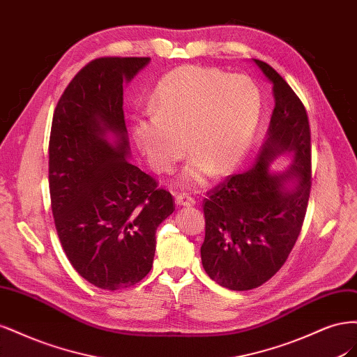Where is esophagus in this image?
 Instances as JSON below:
<instances>
[{"instance_id": "1", "label": "esophagus", "mask_w": 357, "mask_h": 357, "mask_svg": "<svg viewBox=\"0 0 357 357\" xmlns=\"http://www.w3.org/2000/svg\"><path fill=\"white\" fill-rule=\"evenodd\" d=\"M176 202L177 205H183V207H192V205H195V198L189 197L188 193H178L176 197Z\"/></svg>"}]
</instances>
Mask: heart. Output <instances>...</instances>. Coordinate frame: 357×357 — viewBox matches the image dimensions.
<instances>
[{
	"label": "heart",
	"mask_w": 357,
	"mask_h": 357,
	"mask_svg": "<svg viewBox=\"0 0 357 357\" xmlns=\"http://www.w3.org/2000/svg\"><path fill=\"white\" fill-rule=\"evenodd\" d=\"M153 116L138 117L132 139L149 165L171 172L192 155L180 183L199 189L245 156L262 113V95L247 75L183 66L162 77L150 98ZM187 143H184V139Z\"/></svg>",
	"instance_id": "b5f03b06"
}]
</instances>
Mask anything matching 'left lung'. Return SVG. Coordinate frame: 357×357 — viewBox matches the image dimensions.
I'll list each match as a JSON object with an SVG mask.
<instances>
[{
  "label": "left lung",
  "instance_id": "1",
  "mask_svg": "<svg viewBox=\"0 0 357 357\" xmlns=\"http://www.w3.org/2000/svg\"><path fill=\"white\" fill-rule=\"evenodd\" d=\"M273 83L274 112L268 138L253 168L226 177L204 199L205 273L231 290L266 283L282 268L304 223L311 189V134L305 107L287 82L266 62L255 59ZM294 153L284 175H271L277 155ZM295 179L287 190L285 183Z\"/></svg>",
  "mask_w": 357,
  "mask_h": 357
}]
</instances>
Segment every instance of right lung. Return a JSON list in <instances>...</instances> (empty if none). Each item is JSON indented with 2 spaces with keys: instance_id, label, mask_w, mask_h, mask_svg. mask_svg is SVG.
Here are the masks:
<instances>
[{
  "instance_id": "right-lung-1",
  "label": "right lung",
  "mask_w": 357,
  "mask_h": 357,
  "mask_svg": "<svg viewBox=\"0 0 357 357\" xmlns=\"http://www.w3.org/2000/svg\"><path fill=\"white\" fill-rule=\"evenodd\" d=\"M149 61H91L53 113L49 189L56 232L75 271L105 290L131 287L149 274L158 226L176 210L171 193L128 160L123 83Z\"/></svg>"
}]
</instances>
